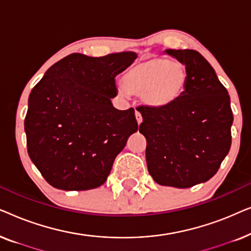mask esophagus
Masks as SVG:
<instances>
[{
    "mask_svg": "<svg viewBox=\"0 0 251 251\" xmlns=\"http://www.w3.org/2000/svg\"><path fill=\"white\" fill-rule=\"evenodd\" d=\"M135 115H136V120H137V122H138V125H140V123L143 122V116H142V114H140V113H139L138 111H136Z\"/></svg>",
    "mask_w": 251,
    "mask_h": 251,
    "instance_id": "1",
    "label": "esophagus"
}]
</instances>
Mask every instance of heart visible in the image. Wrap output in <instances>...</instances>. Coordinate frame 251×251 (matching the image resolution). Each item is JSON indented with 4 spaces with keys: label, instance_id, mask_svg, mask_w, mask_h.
<instances>
[{
    "label": "heart",
    "instance_id": "b5f03b06",
    "mask_svg": "<svg viewBox=\"0 0 251 251\" xmlns=\"http://www.w3.org/2000/svg\"><path fill=\"white\" fill-rule=\"evenodd\" d=\"M187 82L188 71L184 64L160 56L137 61L121 77L122 87L128 94L140 95L144 104L157 109L176 104L184 95Z\"/></svg>",
    "mask_w": 251,
    "mask_h": 251
}]
</instances>
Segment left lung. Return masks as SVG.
<instances>
[{
  "label": "left lung",
  "mask_w": 251,
  "mask_h": 251,
  "mask_svg": "<svg viewBox=\"0 0 251 251\" xmlns=\"http://www.w3.org/2000/svg\"><path fill=\"white\" fill-rule=\"evenodd\" d=\"M184 64V95L167 108L143 109L149 173L163 186L187 188L217 173L231 149L233 113L228 92L211 65L195 50H166Z\"/></svg>",
  "instance_id": "1"
}]
</instances>
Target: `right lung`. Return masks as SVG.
Instances as JSON below:
<instances>
[{"instance_id": "right-lung-1", "label": "right lung", "mask_w": 251, "mask_h": 251, "mask_svg": "<svg viewBox=\"0 0 251 251\" xmlns=\"http://www.w3.org/2000/svg\"><path fill=\"white\" fill-rule=\"evenodd\" d=\"M137 54L131 51L70 56L52 65L28 98L27 152L51 186L85 191L107 179L126 140L138 130L135 109L119 111L115 76Z\"/></svg>"}]
</instances>
